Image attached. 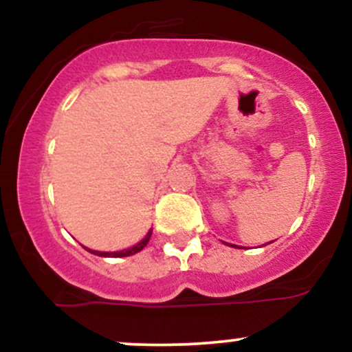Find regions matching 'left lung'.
I'll return each instance as SVG.
<instances>
[{
  "mask_svg": "<svg viewBox=\"0 0 352 352\" xmlns=\"http://www.w3.org/2000/svg\"><path fill=\"white\" fill-rule=\"evenodd\" d=\"M230 246H233V245H230ZM235 248H236V246H235Z\"/></svg>",
  "mask_w": 352,
  "mask_h": 352,
  "instance_id": "obj_1",
  "label": "left lung"
}]
</instances>
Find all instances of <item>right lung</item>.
Masks as SVG:
<instances>
[{
  "mask_svg": "<svg viewBox=\"0 0 352 352\" xmlns=\"http://www.w3.org/2000/svg\"><path fill=\"white\" fill-rule=\"evenodd\" d=\"M151 235H152V230H151V232L147 233V235H145V238H144L142 241H139V243L132 246V248H129V250H122V252H112V253H109V252H94V250H89V248H86V250H87L89 253L98 254V256H107V258H122V256H131V254L139 253L140 250H142L144 246L148 243V240H151Z\"/></svg>",
  "mask_w": 352,
  "mask_h": 352,
  "instance_id": "right-lung-1",
  "label": "right lung"
}]
</instances>
